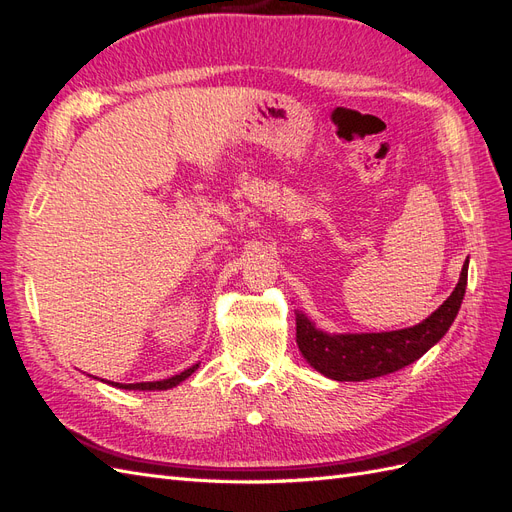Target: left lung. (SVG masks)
I'll return each mask as SVG.
<instances>
[{
    "label": "left lung",
    "mask_w": 512,
    "mask_h": 512,
    "mask_svg": "<svg viewBox=\"0 0 512 512\" xmlns=\"http://www.w3.org/2000/svg\"><path fill=\"white\" fill-rule=\"evenodd\" d=\"M468 286V260L455 290L436 312L408 329L384 333H327L297 312V344L303 359L337 382H361L393 374L436 346L451 329Z\"/></svg>",
    "instance_id": "obj_1"
}]
</instances>
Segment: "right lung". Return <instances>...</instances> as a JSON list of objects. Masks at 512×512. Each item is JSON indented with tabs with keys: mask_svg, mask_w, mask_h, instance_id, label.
<instances>
[{
	"mask_svg": "<svg viewBox=\"0 0 512 512\" xmlns=\"http://www.w3.org/2000/svg\"><path fill=\"white\" fill-rule=\"evenodd\" d=\"M196 369H198V363L192 365L190 369H183L181 374H177L173 378L158 380V382H134V384H121V382H111V380H102V382L117 386V389H126V391H166V389H173V386H177L185 378H190Z\"/></svg>",
	"mask_w": 512,
	"mask_h": 512,
	"instance_id": "right-lung-1",
	"label": "right lung"
}]
</instances>
